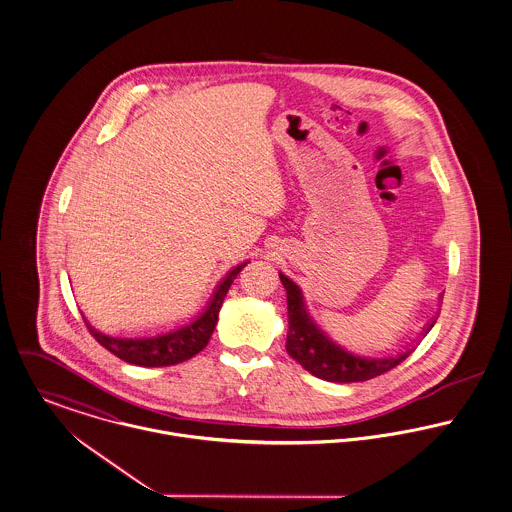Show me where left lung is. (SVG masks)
I'll list each match as a JSON object with an SVG mask.
<instances>
[{
	"label": "left lung",
	"mask_w": 512,
	"mask_h": 512,
	"mask_svg": "<svg viewBox=\"0 0 512 512\" xmlns=\"http://www.w3.org/2000/svg\"><path fill=\"white\" fill-rule=\"evenodd\" d=\"M280 282L286 290L288 302V333H286V353L290 354L304 370H308L315 378L351 384V382H366L376 378L388 370H392L399 362H403L409 354L415 351V345L431 331L436 323V315L423 327L413 345H407L388 356H364V354L347 351L339 343H335L315 321L302 288L290 280L288 276L278 273ZM442 294L438 296V304Z\"/></svg>",
	"instance_id": "8db88e82"
}]
</instances>
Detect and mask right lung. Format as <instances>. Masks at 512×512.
I'll return each instance as SVG.
<instances>
[{"label":"right lung","mask_w":512,"mask_h":512,"mask_svg":"<svg viewBox=\"0 0 512 512\" xmlns=\"http://www.w3.org/2000/svg\"><path fill=\"white\" fill-rule=\"evenodd\" d=\"M247 263L249 261H243L234 269H230L226 276L216 284L206 306L195 317H191L183 325H175L169 331H161L158 335H144V337H122V335L115 337V335H107V333L95 329L87 317H83L85 325H87L89 333L107 351L122 358L124 362H130L136 366H146V368L179 364L183 360L193 358L208 345V341L216 329L224 298H226L232 282L236 280V276L241 273V269Z\"/></svg>","instance_id":"add662e5"}]
</instances>
